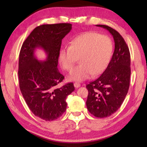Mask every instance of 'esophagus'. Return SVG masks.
Masks as SVG:
<instances>
[{"label": "esophagus", "mask_w": 147, "mask_h": 147, "mask_svg": "<svg viewBox=\"0 0 147 147\" xmlns=\"http://www.w3.org/2000/svg\"><path fill=\"white\" fill-rule=\"evenodd\" d=\"M74 87H76V88H79V87L81 86V84L79 83L76 82L74 83Z\"/></svg>", "instance_id": "esophagus-1"}]
</instances>
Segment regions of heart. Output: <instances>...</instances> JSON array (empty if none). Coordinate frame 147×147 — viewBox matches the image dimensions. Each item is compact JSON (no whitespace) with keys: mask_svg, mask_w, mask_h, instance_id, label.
<instances>
[{"mask_svg":"<svg viewBox=\"0 0 147 147\" xmlns=\"http://www.w3.org/2000/svg\"><path fill=\"white\" fill-rule=\"evenodd\" d=\"M112 51L113 45L109 36L93 32H85L72 40L69 47L61 50L59 61L64 70L70 71L79 58L80 64L71 72L69 79L82 82L105 70Z\"/></svg>","mask_w":147,"mask_h":147,"instance_id":"1","label":"heart"}]
</instances>
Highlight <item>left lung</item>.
Listing matches in <instances>:
<instances>
[{
  "mask_svg": "<svg viewBox=\"0 0 147 147\" xmlns=\"http://www.w3.org/2000/svg\"><path fill=\"white\" fill-rule=\"evenodd\" d=\"M96 26L107 30L113 36L114 52L101 76L86 85L88 91L86 107L94 116L104 118L116 112L128 92L131 76L130 53L125 40L116 30L106 25Z\"/></svg>",
  "mask_w": 147,
  "mask_h": 147,
  "instance_id": "1",
  "label": "left lung"
}]
</instances>
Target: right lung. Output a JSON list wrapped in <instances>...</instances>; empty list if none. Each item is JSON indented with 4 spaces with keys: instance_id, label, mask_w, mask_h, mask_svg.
<instances>
[{
    "instance_id": "right-lung-1",
    "label": "right lung",
    "mask_w": 147,
    "mask_h": 147,
    "mask_svg": "<svg viewBox=\"0 0 147 147\" xmlns=\"http://www.w3.org/2000/svg\"><path fill=\"white\" fill-rule=\"evenodd\" d=\"M70 23L42 24L34 29L22 45L19 56L18 78L22 95L34 115L46 121L61 117L66 110L73 83L59 87L64 79L57 68L62 40L72 28ZM42 48L48 55L39 61L34 55Z\"/></svg>"
}]
</instances>
